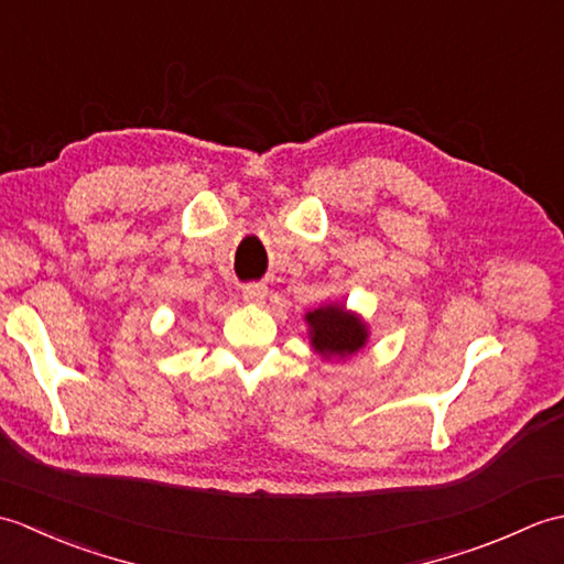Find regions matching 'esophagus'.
<instances>
[{
    "label": "esophagus",
    "instance_id": "34e87169",
    "mask_svg": "<svg viewBox=\"0 0 564 564\" xmlns=\"http://www.w3.org/2000/svg\"><path fill=\"white\" fill-rule=\"evenodd\" d=\"M267 295H269V289L263 283L242 285V297H245V303H249V305H263V303H267Z\"/></svg>",
    "mask_w": 564,
    "mask_h": 564
}]
</instances>
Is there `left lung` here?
I'll use <instances>...</instances> for the list:
<instances>
[{
    "mask_svg": "<svg viewBox=\"0 0 564 564\" xmlns=\"http://www.w3.org/2000/svg\"><path fill=\"white\" fill-rule=\"evenodd\" d=\"M310 346L325 361H344L368 344L370 329L366 319L346 310L344 303H325L305 315Z\"/></svg>",
    "mask_w": 564,
    "mask_h": 564,
    "instance_id": "1",
    "label": "left lung"
}]
</instances>
